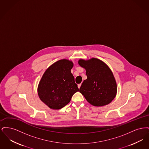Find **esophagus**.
<instances>
[{
    "label": "esophagus",
    "mask_w": 149,
    "mask_h": 149,
    "mask_svg": "<svg viewBox=\"0 0 149 149\" xmlns=\"http://www.w3.org/2000/svg\"><path fill=\"white\" fill-rule=\"evenodd\" d=\"M78 88H79V89L80 88V86H81V84H79L78 85Z\"/></svg>",
    "instance_id": "obj_1"
}]
</instances>
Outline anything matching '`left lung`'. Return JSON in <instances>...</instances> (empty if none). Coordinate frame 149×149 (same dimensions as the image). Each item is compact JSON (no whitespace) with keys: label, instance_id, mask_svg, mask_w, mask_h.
I'll return each instance as SVG.
<instances>
[{"label":"left lung","instance_id":"8db88e82","mask_svg":"<svg viewBox=\"0 0 149 149\" xmlns=\"http://www.w3.org/2000/svg\"><path fill=\"white\" fill-rule=\"evenodd\" d=\"M79 65L86 70L87 79L79 89L86 100L93 106H104L116 97L117 86L112 71L105 63L97 58L80 59Z\"/></svg>","mask_w":149,"mask_h":149}]
</instances>
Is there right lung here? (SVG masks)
<instances>
[{
  "instance_id": "right-lung-1",
  "label": "right lung",
  "mask_w": 149,
  "mask_h": 149,
  "mask_svg": "<svg viewBox=\"0 0 149 149\" xmlns=\"http://www.w3.org/2000/svg\"><path fill=\"white\" fill-rule=\"evenodd\" d=\"M74 64L62 59L52 64L43 74L37 88L41 100L52 109H60L68 104L79 91L71 69Z\"/></svg>"
}]
</instances>
